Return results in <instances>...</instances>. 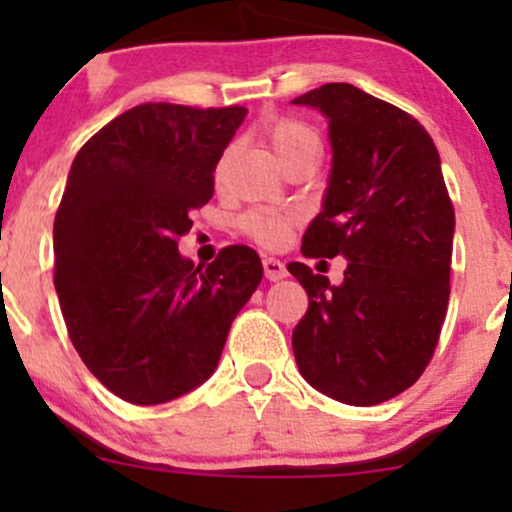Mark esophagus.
Wrapping results in <instances>:
<instances>
[{"label":"esophagus","mask_w":512,"mask_h":512,"mask_svg":"<svg viewBox=\"0 0 512 512\" xmlns=\"http://www.w3.org/2000/svg\"><path fill=\"white\" fill-rule=\"evenodd\" d=\"M262 267H264V276H267L269 281H279V279H284V276H286L284 262H279L276 257H264Z\"/></svg>","instance_id":"obj_1"}]
</instances>
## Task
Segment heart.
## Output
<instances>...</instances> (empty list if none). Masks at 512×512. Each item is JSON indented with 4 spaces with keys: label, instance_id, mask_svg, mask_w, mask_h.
<instances>
[{
    "label": "heart",
    "instance_id": "1",
    "mask_svg": "<svg viewBox=\"0 0 512 512\" xmlns=\"http://www.w3.org/2000/svg\"><path fill=\"white\" fill-rule=\"evenodd\" d=\"M267 139L269 146L274 149V154L281 158V163L286 158L296 154V151L308 149V146H317V134L310 127L301 125L296 120H276L267 127ZM293 223L291 214H279V211H267L257 209L250 211L243 219V228L250 238H255L257 243L267 245V248H279L289 236V228Z\"/></svg>",
    "mask_w": 512,
    "mask_h": 512
}]
</instances>
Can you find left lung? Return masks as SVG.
<instances>
[{
    "instance_id": "left-lung-1",
    "label": "left lung",
    "mask_w": 512,
    "mask_h": 512,
    "mask_svg": "<svg viewBox=\"0 0 512 512\" xmlns=\"http://www.w3.org/2000/svg\"><path fill=\"white\" fill-rule=\"evenodd\" d=\"M291 103L325 115L332 146L301 250L346 260L337 286L303 262L286 267L308 293L293 356L317 392L370 407L414 385L431 361L448 313L455 211L436 144L404 110L351 84Z\"/></svg>"
}]
</instances>
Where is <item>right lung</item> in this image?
Here are the masks:
<instances>
[{
  "label": "right lung",
  "instance_id": "add662e5",
  "mask_svg": "<svg viewBox=\"0 0 512 512\" xmlns=\"http://www.w3.org/2000/svg\"><path fill=\"white\" fill-rule=\"evenodd\" d=\"M245 115L144 103L74 158L52 231L55 291L81 361L125 402L163 404L209 380L260 286L248 245L223 248L209 267L178 250Z\"/></svg>",
  "mask_w": 512,
  "mask_h": 512
}]
</instances>
